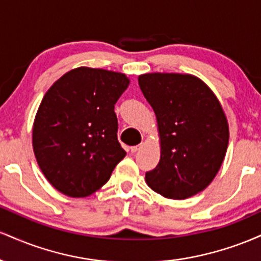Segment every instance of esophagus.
I'll return each instance as SVG.
<instances>
[{
  "mask_svg": "<svg viewBox=\"0 0 261 261\" xmlns=\"http://www.w3.org/2000/svg\"><path fill=\"white\" fill-rule=\"evenodd\" d=\"M142 143H140V145H137V146H133V147H130V149H131V152H133V153H136L137 151H140L141 148H142Z\"/></svg>",
  "mask_w": 261,
  "mask_h": 261,
  "instance_id": "1",
  "label": "esophagus"
}]
</instances>
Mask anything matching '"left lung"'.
I'll return each mask as SVG.
<instances>
[{
  "label": "left lung",
  "instance_id": "8db88e82",
  "mask_svg": "<svg viewBox=\"0 0 261 261\" xmlns=\"http://www.w3.org/2000/svg\"><path fill=\"white\" fill-rule=\"evenodd\" d=\"M139 85L153 108L161 136L160 163L146 173L148 187L168 199L195 195L214 180L228 146L220 101L191 74H142Z\"/></svg>",
  "mask_w": 261,
  "mask_h": 261
}]
</instances>
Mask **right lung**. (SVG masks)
I'll use <instances>...</instances> for the list:
<instances>
[{
	"label": "right lung",
	"mask_w": 261,
	"mask_h": 261,
	"mask_svg": "<svg viewBox=\"0 0 261 261\" xmlns=\"http://www.w3.org/2000/svg\"><path fill=\"white\" fill-rule=\"evenodd\" d=\"M128 83L122 73L80 67L45 93L33 126V148L45 178L65 195H91L126 155L114 108Z\"/></svg>",
	"instance_id": "right-lung-1"
}]
</instances>
